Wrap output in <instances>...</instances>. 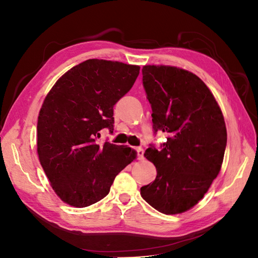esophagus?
<instances>
[{
	"label": "esophagus",
	"instance_id": "1",
	"mask_svg": "<svg viewBox=\"0 0 258 258\" xmlns=\"http://www.w3.org/2000/svg\"><path fill=\"white\" fill-rule=\"evenodd\" d=\"M136 151H137V154H138V159H143L144 158V150L142 147H137L136 148Z\"/></svg>",
	"mask_w": 258,
	"mask_h": 258
}]
</instances>
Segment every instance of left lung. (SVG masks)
Instances as JSON below:
<instances>
[{"instance_id": "1", "label": "left lung", "mask_w": 258, "mask_h": 258, "mask_svg": "<svg viewBox=\"0 0 258 258\" xmlns=\"http://www.w3.org/2000/svg\"><path fill=\"white\" fill-rule=\"evenodd\" d=\"M142 73L154 130L168 138L160 151L144 153L157 175L141 187V196L163 214H179L204 198L220 173L227 143L224 116L208 86L187 70L144 66Z\"/></svg>"}]
</instances>
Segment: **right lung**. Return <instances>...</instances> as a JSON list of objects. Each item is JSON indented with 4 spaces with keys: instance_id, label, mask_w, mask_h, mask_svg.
I'll list each match as a JSON object with an SVG mask.
<instances>
[{
    "instance_id": "obj_1",
    "label": "right lung",
    "mask_w": 258,
    "mask_h": 258,
    "mask_svg": "<svg viewBox=\"0 0 258 258\" xmlns=\"http://www.w3.org/2000/svg\"><path fill=\"white\" fill-rule=\"evenodd\" d=\"M140 67L89 59L52 86L37 119V155L57 196L75 208L103 199L116 175L137 158L131 147L105 141L114 130L113 107L131 89Z\"/></svg>"
}]
</instances>
